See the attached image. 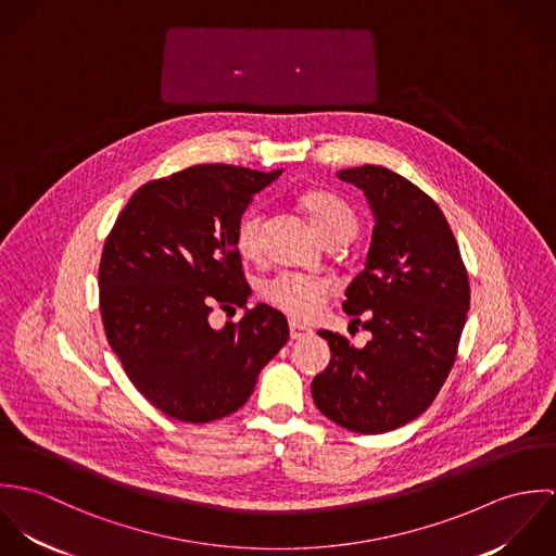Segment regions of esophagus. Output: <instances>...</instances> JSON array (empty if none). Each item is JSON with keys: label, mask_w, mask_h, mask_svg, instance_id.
I'll list each match as a JSON object with an SVG mask.
<instances>
[{"label": "esophagus", "mask_w": 556, "mask_h": 556, "mask_svg": "<svg viewBox=\"0 0 556 556\" xmlns=\"http://www.w3.org/2000/svg\"><path fill=\"white\" fill-rule=\"evenodd\" d=\"M289 329H291V338H293V340H302V338H306V336L313 333L311 327H306V325H302V323H298V320H291V323H289Z\"/></svg>", "instance_id": "1"}]
</instances>
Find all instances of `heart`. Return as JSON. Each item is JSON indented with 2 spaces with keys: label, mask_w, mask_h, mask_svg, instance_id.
I'll use <instances>...</instances> for the list:
<instances>
[{
  "label": "heart",
  "mask_w": 556,
  "mask_h": 556,
  "mask_svg": "<svg viewBox=\"0 0 556 556\" xmlns=\"http://www.w3.org/2000/svg\"><path fill=\"white\" fill-rule=\"evenodd\" d=\"M300 205L313 231L323 241L331 238L349 239L357 229L355 212L331 194L308 192L302 197ZM261 236H263V214L258 210L245 212L236 231L239 254L248 258L256 256L261 252ZM261 293L271 306L280 308L282 313L295 318H308L317 315L320 304L329 298L331 287L327 280H320V278L282 274L263 282Z\"/></svg>",
  "instance_id": "b5f03b06"
}]
</instances>
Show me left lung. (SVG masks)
<instances>
[{"instance_id":"1","label":"left lung","mask_w":556,"mask_h":556,"mask_svg":"<svg viewBox=\"0 0 556 556\" xmlns=\"http://www.w3.org/2000/svg\"><path fill=\"white\" fill-rule=\"evenodd\" d=\"M359 188L375 216L364 269L346 287L344 313L372 333L351 346L320 331L331 359L315 377L318 410L359 434L419 417L443 388L469 313V276L439 205L381 164L336 173Z\"/></svg>"}]
</instances>
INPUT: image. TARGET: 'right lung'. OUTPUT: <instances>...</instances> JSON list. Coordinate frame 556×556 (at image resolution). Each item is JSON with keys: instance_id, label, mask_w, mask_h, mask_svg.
Instances as JSON below:
<instances>
[{"instance_id": "right-lung-1", "label": "right lung", "mask_w": 556, "mask_h": 556, "mask_svg": "<svg viewBox=\"0 0 556 556\" xmlns=\"http://www.w3.org/2000/svg\"><path fill=\"white\" fill-rule=\"evenodd\" d=\"M280 173L184 168L141 186L106 238L98 274L106 340L132 386L173 419L236 413L289 340L280 311L245 308L252 291L236 245L248 203ZM216 307H241L244 317L214 330Z\"/></svg>"}]
</instances>
